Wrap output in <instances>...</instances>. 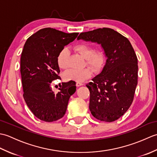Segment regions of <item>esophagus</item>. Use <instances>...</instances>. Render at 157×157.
I'll return each mask as SVG.
<instances>
[{
    "label": "esophagus",
    "mask_w": 157,
    "mask_h": 157,
    "mask_svg": "<svg viewBox=\"0 0 157 157\" xmlns=\"http://www.w3.org/2000/svg\"><path fill=\"white\" fill-rule=\"evenodd\" d=\"M83 85V83H82V82H77L76 83V86H78V87H79V86H82Z\"/></svg>",
    "instance_id": "1"
}]
</instances>
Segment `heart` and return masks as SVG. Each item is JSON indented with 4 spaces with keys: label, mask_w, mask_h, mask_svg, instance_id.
I'll return each mask as SVG.
<instances>
[{
    "label": "heart",
    "mask_w": 157,
    "mask_h": 157,
    "mask_svg": "<svg viewBox=\"0 0 157 157\" xmlns=\"http://www.w3.org/2000/svg\"><path fill=\"white\" fill-rule=\"evenodd\" d=\"M73 49L86 60L88 65L92 69L98 70L102 67L105 61V55L102 50L99 48H93V46L86 43H80L73 46ZM69 51L65 47L59 51L56 61L59 67L62 69H65L68 67V59ZM92 75V71L89 67L80 69H71L67 71L64 74L65 80H74L76 82H82Z\"/></svg>",
    "instance_id": "obj_1"
}]
</instances>
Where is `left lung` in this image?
<instances>
[{
    "label": "left lung",
    "mask_w": 157,
    "mask_h": 157,
    "mask_svg": "<svg viewBox=\"0 0 157 157\" xmlns=\"http://www.w3.org/2000/svg\"><path fill=\"white\" fill-rule=\"evenodd\" d=\"M78 39L101 44L106 56L101 73L86 85L92 115L112 122L128 111L138 84V59L129 40L114 29L103 28L82 32Z\"/></svg>",
    "instance_id": "1"
}]
</instances>
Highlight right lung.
I'll use <instances>...</instances> for the list:
<instances>
[{
  "label": "right lung",
  "instance_id": "add662e5",
  "mask_svg": "<svg viewBox=\"0 0 157 157\" xmlns=\"http://www.w3.org/2000/svg\"><path fill=\"white\" fill-rule=\"evenodd\" d=\"M79 33L67 34L46 28L26 40L21 56L23 98L36 117L46 122L57 121L65 115L70 96L76 90L73 82L62 83L55 94L51 84L61 79L56 59L59 51L74 40ZM71 87L75 90H68Z\"/></svg>",
  "mask_w": 157,
  "mask_h": 157
}]
</instances>
